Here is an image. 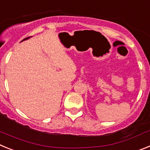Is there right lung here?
Segmentation results:
<instances>
[{
    "label": "right lung",
    "mask_w": 150,
    "mask_h": 150,
    "mask_svg": "<svg viewBox=\"0 0 150 150\" xmlns=\"http://www.w3.org/2000/svg\"><path fill=\"white\" fill-rule=\"evenodd\" d=\"M30 38H31V37H30ZM25 38V39H24V40H22V41H24V40H26L29 39V38Z\"/></svg>",
    "instance_id": "1"
}]
</instances>
